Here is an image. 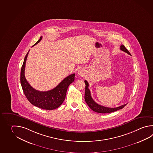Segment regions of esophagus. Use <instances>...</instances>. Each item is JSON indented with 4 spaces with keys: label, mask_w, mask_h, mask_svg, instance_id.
<instances>
[{
    "label": "esophagus",
    "mask_w": 153,
    "mask_h": 153,
    "mask_svg": "<svg viewBox=\"0 0 153 153\" xmlns=\"http://www.w3.org/2000/svg\"><path fill=\"white\" fill-rule=\"evenodd\" d=\"M78 74L79 75H83V72H82V70H79L78 71Z\"/></svg>",
    "instance_id": "esophagus-1"
}]
</instances>
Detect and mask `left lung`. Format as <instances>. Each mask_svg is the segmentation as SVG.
I'll use <instances>...</instances> for the list:
<instances>
[{"label":"left lung","mask_w":153,"mask_h":153,"mask_svg":"<svg viewBox=\"0 0 153 153\" xmlns=\"http://www.w3.org/2000/svg\"><path fill=\"white\" fill-rule=\"evenodd\" d=\"M120 50L128 53V54H129V55H131L130 53L128 52V51L125 48V46L123 45H121ZM84 82L85 84L84 99H85L86 103H87L88 105L91 108V109H92L94 112L100 113H108L113 112L116 111H118L119 109H122L126 105V104H125V105L119 106L118 107H115V108H109V107L101 106L100 105L97 104L94 101L92 97L91 96V91L88 88V87H89L88 82L86 80L84 81Z\"/></svg>","instance_id":"left-lung-1"}]
</instances>
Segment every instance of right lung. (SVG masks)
Masks as SVG:
<instances>
[{"label":"right lung","instance_id":"1","mask_svg":"<svg viewBox=\"0 0 153 153\" xmlns=\"http://www.w3.org/2000/svg\"><path fill=\"white\" fill-rule=\"evenodd\" d=\"M42 38V37L41 36L40 39L33 46L38 44ZM29 52V51L25 58L21 71V84L24 94L28 101L34 106L47 110L57 108L65 100L68 88L75 80V74L70 75L64 78L56 87L52 90L46 91H37L29 84L25 75V62Z\"/></svg>","mask_w":153,"mask_h":153}]
</instances>
